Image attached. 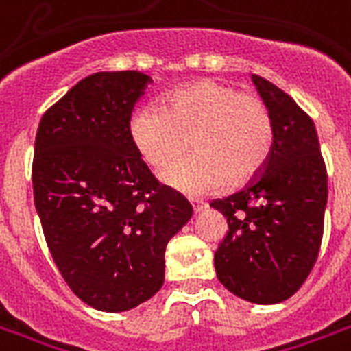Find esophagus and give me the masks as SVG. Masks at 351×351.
Returning <instances> with one entry per match:
<instances>
[{"instance_id": "obj_1", "label": "esophagus", "mask_w": 351, "mask_h": 351, "mask_svg": "<svg viewBox=\"0 0 351 351\" xmlns=\"http://www.w3.org/2000/svg\"><path fill=\"white\" fill-rule=\"evenodd\" d=\"M191 204H193V210L195 211H200L202 208H206L204 202H199V200H191Z\"/></svg>"}]
</instances>
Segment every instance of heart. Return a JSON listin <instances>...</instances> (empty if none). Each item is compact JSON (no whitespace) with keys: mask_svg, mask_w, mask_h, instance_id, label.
<instances>
[{"mask_svg":"<svg viewBox=\"0 0 351 351\" xmlns=\"http://www.w3.org/2000/svg\"><path fill=\"white\" fill-rule=\"evenodd\" d=\"M138 156L162 169L180 156L189 138L193 156L171 165L162 180L182 193L208 195L258 173L271 154L274 127L267 104L217 80L176 88L162 108L141 106L128 123Z\"/></svg>","mask_w":351,"mask_h":351,"instance_id":"obj_1","label":"heart"}]
</instances>
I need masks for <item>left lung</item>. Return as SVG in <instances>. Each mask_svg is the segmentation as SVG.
Returning <instances> with one entry per match:
<instances>
[{
    "instance_id": "1",
    "label": "left lung",
    "mask_w": 351,
    "mask_h": 351,
    "mask_svg": "<svg viewBox=\"0 0 351 351\" xmlns=\"http://www.w3.org/2000/svg\"><path fill=\"white\" fill-rule=\"evenodd\" d=\"M252 80L271 112V154L245 189L210 206L228 221L215 252L219 282L243 300L271 306L291 298L317 261L328 175L311 117L272 82Z\"/></svg>"
}]
</instances>
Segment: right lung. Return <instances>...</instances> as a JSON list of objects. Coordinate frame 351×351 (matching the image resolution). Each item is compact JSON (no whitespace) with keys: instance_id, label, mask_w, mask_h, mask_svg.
<instances>
[{"instance_id":"add662e5","label":"right lung","mask_w":351,"mask_h":351,"mask_svg":"<svg viewBox=\"0 0 351 351\" xmlns=\"http://www.w3.org/2000/svg\"><path fill=\"white\" fill-rule=\"evenodd\" d=\"M151 82L141 71L90 75L45 112L34 141V206L49 252L71 291L99 311H128L162 289L165 247L193 215L128 136Z\"/></svg>"}]
</instances>
